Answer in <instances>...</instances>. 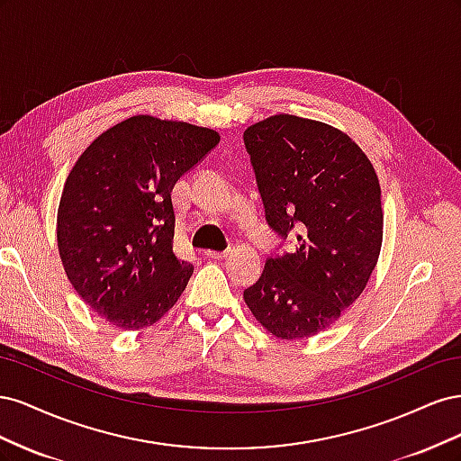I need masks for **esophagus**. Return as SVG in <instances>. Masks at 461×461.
I'll return each instance as SVG.
<instances>
[{
    "instance_id": "esophagus-1",
    "label": "esophagus",
    "mask_w": 461,
    "mask_h": 461,
    "mask_svg": "<svg viewBox=\"0 0 461 461\" xmlns=\"http://www.w3.org/2000/svg\"><path fill=\"white\" fill-rule=\"evenodd\" d=\"M205 256H207V258H212V259H215V261H222V259H227L229 252H212V249H207Z\"/></svg>"
}]
</instances>
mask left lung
Here are the masks:
<instances>
[{
    "mask_svg": "<svg viewBox=\"0 0 461 461\" xmlns=\"http://www.w3.org/2000/svg\"><path fill=\"white\" fill-rule=\"evenodd\" d=\"M265 219L294 252L269 258L244 302L276 339L329 329L367 286L383 244L381 185L346 132L296 115H273L244 131Z\"/></svg>",
    "mask_w": 461,
    "mask_h": 461,
    "instance_id": "left-lung-1",
    "label": "left lung"
}]
</instances>
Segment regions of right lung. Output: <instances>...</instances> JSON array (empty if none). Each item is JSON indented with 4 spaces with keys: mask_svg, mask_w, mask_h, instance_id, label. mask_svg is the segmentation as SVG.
I'll use <instances>...</instances> for the list:
<instances>
[{
    "mask_svg": "<svg viewBox=\"0 0 461 461\" xmlns=\"http://www.w3.org/2000/svg\"><path fill=\"white\" fill-rule=\"evenodd\" d=\"M219 140L213 129L134 115L97 136L68 173L59 258L78 296L111 325L151 327L185 292L194 267L175 256L171 192Z\"/></svg>",
    "mask_w": 461,
    "mask_h": 461,
    "instance_id": "right-lung-1",
    "label": "right lung"
}]
</instances>
